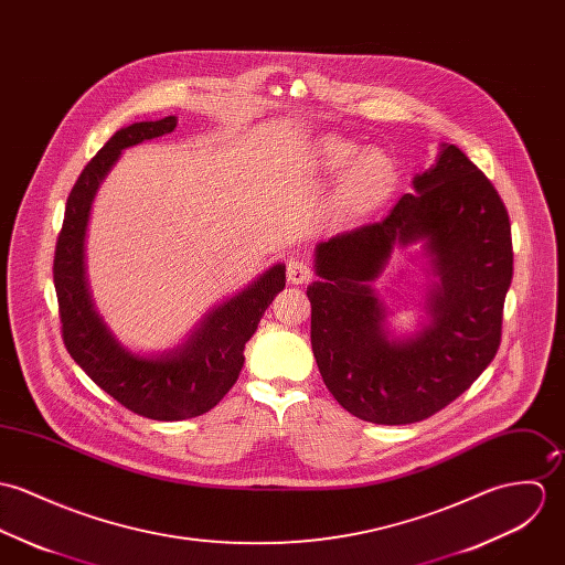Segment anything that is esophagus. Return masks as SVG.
Segmentation results:
<instances>
[{
  "label": "esophagus",
  "mask_w": 565,
  "mask_h": 565,
  "mask_svg": "<svg viewBox=\"0 0 565 565\" xmlns=\"http://www.w3.org/2000/svg\"><path fill=\"white\" fill-rule=\"evenodd\" d=\"M312 266L303 259H290L288 264V281L292 284H306L312 279Z\"/></svg>",
  "instance_id": "34e87169"
}]
</instances>
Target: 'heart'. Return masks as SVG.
<instances>
[{
	"label": "heart",
	"mask_w": 565,
	"mask_h": 565,
	"mask_svg": "<svg viewBox=\"0 0 565 565\" xmlns=\"http://www.w3.org/2000/svg\"><path fill=\"white\" fill-rule=\"evenodd\" d=\"M318 164L340 173L329 207L340 221H364L392 196L398 184V167L381 149H366L344 138H324L318 145Z\"/></svg>",
	"instance_id": "obj_1"
}]
</instances>
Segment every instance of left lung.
I'll return each instance as SVG.
<instances>
[{
	"label": "left lung",
	"mask_w": 565,
	"mask_h": 565,
	"mask_svg": "<svg viewBox=\"0 0 565 565\" xmlns=\"http://www.w3.org/2000/svg\"><path fill=\"white\" fill-rule=\"evenodd\" d=\"M390 214L316 249L308 288L312 351L333 398L375 425L420 423L461 396L494 360L513 277L511 225L501 194L466 153L446 145ZM427 239L443 288L433 324L390 343L367 281L401 242Z\"/></svg>",
	"instance_id": "1"
}]
</instances>
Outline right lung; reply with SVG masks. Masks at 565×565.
<instances>
[{"mask_svg": "<svg viewBox=\"0 0 565 565\" xmlns=\"http://www.w3.org/2000/svg\"><path fill=\"white\" fill-rule=\"evenodd\" d=\"M175 126V117L131 124L97 151L66 196L54 253L61 333L68 355L117 403L151 420H186L210 412L236 383L245 364V344L286 286V266H273L247 290L210 313L180 351L164 358L131 355L108 333L90 306L84 281V232L90 201L126 147L169 134Z\"/></svg>", "mask_w": 565, "mask_h": 565, "instance_id": "right-lung-1", "label": "right lung"}]
</instances>
